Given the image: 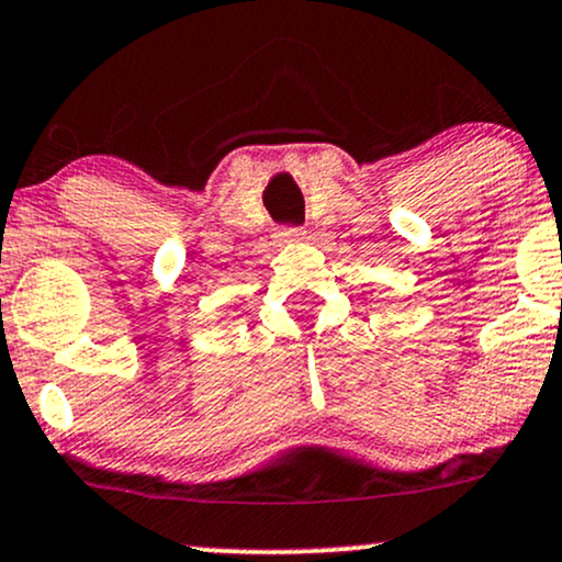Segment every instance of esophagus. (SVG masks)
Wrapping results in <instances>:
<instances>
[{"label": "esophagus", "mask_w": 562, "mask_h": 562, "mask_svg": "<svg viewBox=\"0 0 562 562\" xmlns=\"http://www.w3.org/2000/svg\"><path fill=\"white\" fill-rule=\"evenodd\" d=\"M302 236H305V228L302 226H281L279 231H276V239H281V241H296V239H302Z\"/></svg>", "instance_id": "esophagus-1"}]
</instances>
